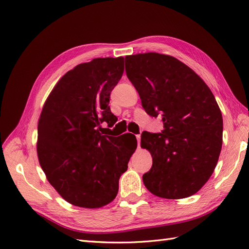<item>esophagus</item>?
Here are the masks:
<instances>
[{"instance_id": "obj_1", "label": "esophagus", "mask_w": 249, "mask_h": 249, "mask_svg": "<svg viewBox=\"0 0 249 249\" xmlns=\"http://www.w3.org/2000/svg\"><path fill=\"white\" fill-rule=\"evenodd\" d=\"M136 138H137V141H138V146H140V140H141V136H140V135H136Z\"/></svg>"}]
</instances>
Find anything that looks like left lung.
I'll use <instances>...</instances> for the list:
<instances>
[{
  "instance_id": "left-lung-1",
  "label": "left lung",
  "mask_w": 249,
  "mask_h": 249,
  "mask_svg": "<svg viewBox=\"0 0 249 249\" xmlns=\"http://www.w3.org/2000/svg\"><path fill=\"white\" fill-rule=\"evenodd\" d=\"M125 72L149 115L162 116V133H145L141 146L153 166L142 177L156 196L189 197L205 185L222 146L223 120L211 89L177 58L144 53L125 57Z\"/></svg>"
}]
</instances>
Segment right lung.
<instances>
[{
  "instance_id": "add662e5",
  "label": "right lung",
  "mask_w": 249,
  "mask_h": 249,
  "mask_svg": "<svg viewBox=\"0 0 249 249\" xmlns=\"http://www.w3.org/2000/svg\"><path fill=\"white\" fill-rule=\"evenodd\" d=\"M123 73L124 57L81 63L58 81L43 105L38 161L49 183L73 206L99 209L114 199L137 147L134 135L126 139L102 133L103 122H116L110 93Z\"/></svg>"
}]
</instances>
